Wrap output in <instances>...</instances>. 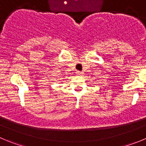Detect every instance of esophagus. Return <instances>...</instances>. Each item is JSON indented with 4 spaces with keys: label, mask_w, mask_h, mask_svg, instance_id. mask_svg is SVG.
<instances>
[{
    "label": "esophagus",
    "mask_w": 146,
    "mask_h": 146,
    "mask_svg": "<svg viewBox=\"0 0 146 146\" xmlns=\"http://www.w3.org/2000/svg\"><path fill=\"white\" fill-rule=\"evenodd\" d=\"M76 74L78 75V76H81V75L83 74L82 72H80V71H76Z\"/></svg>",
    "instance_id": "1"
}]
</instances>
